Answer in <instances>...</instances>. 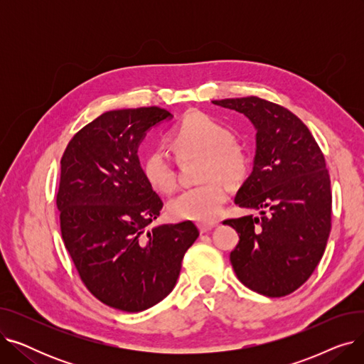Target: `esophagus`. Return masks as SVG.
Instances as JSON below:
<instances>
[{"label": "esophagus", "instance_id": "obj_1", "mask_svg": "<svg viewBox=\"0 0 364 364\" xmlns=\"http://www.w3.org/2000/svg\"><path fill=\"white\" fill-rule=\"evenodd\" d=\"M217 225H218V223H200L199 230H200V233H206L209 230H213V228L217 227Z\"/></svg>", "mask_w": 364, "mask_h": 364}]
</instances>
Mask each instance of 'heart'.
I'll list each match as a JSON object with an SVG mask.
<instances>
[{
  "instance_id": "heart-1",
  "label": "heart",
  "mask_w": 364,
  "mask_h": 364,
  "mask_svg": "<svg viewBox=\"0 0 364 364\" xmlns=\"http://www.w3.org/2000/svg\"><path fill=\"white\" fill-rule=\"evenodd\" d=\"M168 144L180 159L202 156L199 180L203 184L184 190L169 200L174 220L214 221L227 200L225 186L240 184L250 169L245 149L233 140L232 131L200 112H190L168 134ZM147 183L159 193H172L177 186L174 165L164 150H153L143 161Z\"/></svg>"
}]
</instances>
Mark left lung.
<instances>
[{
    "label": "left lung",
    "instance_id": "1",
    "mask_svg": "<svg viewBox=\"0 0 364 364\" xmlns=\"http://www.w3.org/2000/svg\"><path fill=\"white\" fill-rule=\"evenodd\" d=\"M213 103L243 113L257 131L252 172L235 203L261 217L224 221L240 239L230 254L233 270L261 295H289L313 274L331 233V178L323 153L305 124L276 103L259 97Z\"/></svg>",
    "mask_w": 364,
    "mask_h": 364
}]
</instances>
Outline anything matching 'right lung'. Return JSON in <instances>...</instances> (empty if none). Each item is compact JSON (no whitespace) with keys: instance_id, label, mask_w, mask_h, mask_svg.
I'll return each mask as SVG.
<instances>
[{"instance_id":"right-lung-1","label":"right lung","mask_w":364,"mask_h":364,"mask_svg":"<svg viewBox=\"0 0 364 364\" xmlns=\"http://www.w3.org/2000/svg\"><path fill=\"white\" fill-rule=\"evenodd\" d=\"M171 118L156 106L105 112L75 134L60 161L57 208L66 250L88 291L127 313L147 310L174 289L199 236L192 221L147 230L164 202L137 151L147 131Z\"/></svg>"}]
</instances>
